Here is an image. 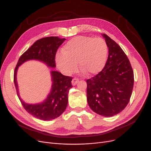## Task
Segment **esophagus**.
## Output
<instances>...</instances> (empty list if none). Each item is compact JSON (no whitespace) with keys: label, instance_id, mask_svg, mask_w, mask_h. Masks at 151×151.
Segmentation results:
<instances>
[{"label":"esophagus","instance_id":"1","mask_svg":"<svg viewBox=\"0 0 151 151\" xmlns=\"http://www.w3.org/2000/svg\"><path fill=\"white\" fill-rule=\"evenodd\" d=\"M79 81V79L77 78H74L72 81H71V83H72V85L73 86H75Z\"/></svg>","mask_w":151,"mask_h":151}]
</instances>
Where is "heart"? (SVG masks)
Wrapping results in <instances>:
<instances>
[{"label": "heart", "instance_id": "heart-1", "mask_svg": "<svg viewBox=\"0 0 151 151\" xmlns=\"http://www.w3.org/2000/svg\"><path fill=\"white\" fill-rule=\"evenodd\" d=\"M55 58L58 67L70 75L76 71L78 63L81 70L89 75L98 74L104 68L108 46L100 37L77 36L67 42Z\"/></svg>", "mask_w": 151, "mask_h": 151}]
</instances>
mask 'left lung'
<instances>
[{
	"mask_svg": "<svg viewBox=\"0 0 151 151\" xmlns=\"http://www.w3.org/2000/svg\"><path fill=\"white\" fill-rule=\"evenodd\" d=\"M108 47V57L103 70L87 80V100L97 114L111 117L127 106L133 88L130 62L120 46L107 35H102Z\"/></svg>",
	"mask_w": 151,
	"mask_h": 151,
	"instance_id": "8db88e82",
	"label": "left lung"
}]
</instances>
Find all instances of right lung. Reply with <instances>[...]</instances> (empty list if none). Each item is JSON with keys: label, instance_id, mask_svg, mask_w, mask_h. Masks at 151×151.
<instances>
[{"label": "right lung", "instance_id": "add662e5", "mask_svg": "<svg viewBox=\"0 0 151 151\" xmlns=\"http://www.w3.org/2000/svg\"><path fill=\"white\" fill-rule=\"evenodd\" d=\"M65 38L48 37L37 40L19 58L14 71V83L18 97L26 111L35 117L43 121H51L60 116L65 110L68 104V94L72 88V77L64 76L59 71H52V88L47 99L39 104H27L19 97L17 81V70L22 63L29 60H40L51 68L55 67V57L59 47Z\"/></svg>", "mask_w": 151, "mask_h": 151}]
</instances>
